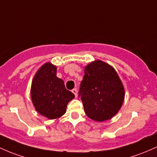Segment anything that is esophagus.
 Returning a JSON list of instances; mask_svg holds the SVG:
<instances>
[{"label":"esophagus","instance_id":"34e87169","mask_svg":"<svg viewBox=\"0 0 157 157\" xmlns=\"http://www.w3.org/2000/svg\"><path fill=\"white\" fill-rule=\"evenodd\" d=\"M72 92H73L74 95H75V97H77V90H76V88H74V89L72 90Z\"/></svg>","mask_w":157,"mask_h":157}]
</instances>
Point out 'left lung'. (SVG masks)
Instances as JSON below:
<instances>
[{
  "label": "left lung",
  "mask_w": 157,
  "mask_h": 157,
  "mask_svg": "<svg viewBox=\"0 0 157 157\" xmlns=\"http://www.w3.org/2000/svg\"><path fill=\"white\" fill-rule=\"evenodd\" d=\"M78 96L86 115L103 121L111 119L120 110L124 98V89L113 67L100 60L84 67Z\"/></svg>",
  "instance_id": "1"
}]
</instances>
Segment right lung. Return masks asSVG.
<instances>
[{"mask_svg": "<svg viewBox=\"0 0 157 157\" xmlns=\"http://www.w3.org/2000/svg\"><path fill=\"white\" fill-rule=\"evenodd\" d=\"M57 67L46 63L37 71L31 86V98L40 115L50 119L62 117L67 106L75 97L65 87L64 81L56 76Z\"/></svg>", "mask_w": 157, "mask_h": 157, "instance_id": "obj_1", "label": "right lung"}]
</instances>
